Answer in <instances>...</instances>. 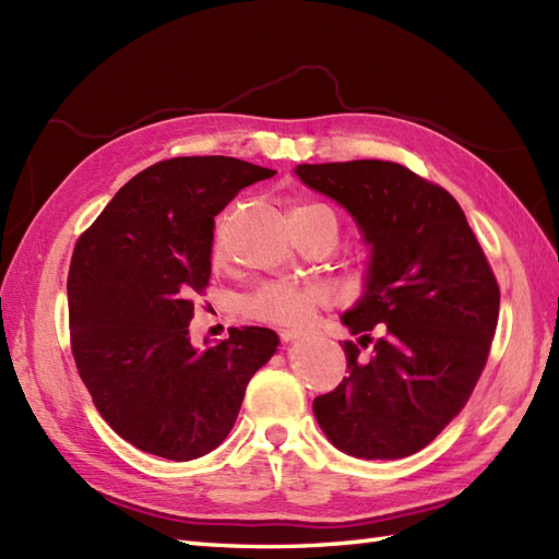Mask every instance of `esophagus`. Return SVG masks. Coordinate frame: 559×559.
<instances>
[{"label":"esophagus","instance_id":"34e87169","mask_svg":"<svg viewBox=\"0 0 559 559\" xmlns=\"http://www.w3.org/2000/svg\"><path fill=\"white\" fill-rule=\"evenodd\" d=\"M298 336H300L298 329H283V331H281V338H283V341H295Z\"/></svg>","mask_w":559,"mask_h":559}]
</instances>
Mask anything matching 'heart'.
<instances>
[{
  "label": "heart",
  "instance_id": "heart-1",
  "mask_svg": "<svg viewBox=\"0 0 559 559\" xmlns=\"http://www.w3.org/2000/svg\"><path fill=\"white\" fill-rule=\"evenodd\" d=\"M319 218H336L334 211L319 204V201H298L290 211L293 225L312 223ZM223 249L221 240L213 245V259H221ZM326 302V293L317 286H295V283L271 281L257 288L252 295L242 300V310L247 317L259 319V322L298 326L312 317L319 305Z\"/></svg>",
  "mask_w": 559,
  "mask_h": 559
}]
</instances>
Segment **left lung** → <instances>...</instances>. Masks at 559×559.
<instances>
[{
	"label": "left lung",
	"mask_w": 559,
	"mask_h": 559,
	"mask_svg": "<svg viewBox=\"0 0 559 559\" xmlns=\"http://www.w3.org/2000/svg\"><path fill=\"white\" fill-rule=\"evenodd\" d=\"M372 245L362 300L343 314L348 377L312 408L329 442L358 459H403L466 406L488 362L500 286L456 199L399 163L298 165ZM378 338H371V329ZM370 345L367 359L359 353Z\"/></svg>",
	"instance_id": "1"
}]
</instances>
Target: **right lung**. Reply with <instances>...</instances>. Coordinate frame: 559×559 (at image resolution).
Instances as JSON below:
<instances>
[{"instance_id": "obj_1", "label": "right lung", "mask_w": 559, "mask_h": 559, "mask_svg": "<svg viewBox=\"0 0 559 559\" xmlns=\"http://www.w3.org/2000/svg\"><path fill=\"white\" fill-rule=\"evenodd\" d=\"M276 170L228 158L160 160L132 177L71 254L69 338L81 382L129 444L192 461L237 420L249 379L278 346L264 326L218 346L189 341L194 295L211 276L213 218Z\"/></svg>"}]
</instances>
